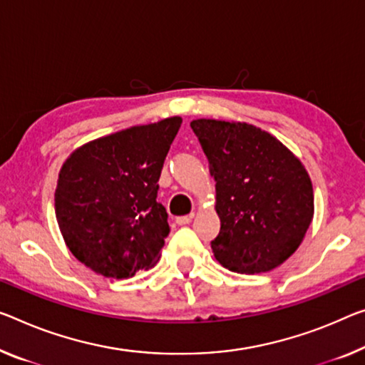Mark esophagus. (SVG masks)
<instances>
[{
  "instance_id": "esophagus-1",
  "label": "esophagus",
  "mask_w": 365,
  "mask_h": 365,
  "mask_svg": "<svg viewBox=\"0 0 365 365\" xmlns=\"http://www.w3.org/2000/svg\"><path fill=\"white\" fill-rule=\"evenodd\" d=\"M190 220H192V215H181L176 218V223L178 225H189Z\"/></svg>"
}]
</instances>
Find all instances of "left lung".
Wrapping results in <instances>:
<instances>
[{"label": "left lung", "instance_id": "left-lung-1", "mask_svg": "<svg viewBox=\"0 0 365 365\" xmlns=\"http://www.w3.org/2000/svg\"><path fill=\"white\" fill-rule=\"evenodd\" d=\"M190 127L215 179V259L240 274L272 271L295 253L312 223L305 166L276 137L246 122L197 119Z\"/></svg>", "mask_w": 365, "mask_h": 365}]
</instances>
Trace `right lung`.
I'll return each mask as SVG.
<instances>
[{
    "label": "right lung",
    "instance_id": "obj_1",
    "mask_svg": "<svg viewBox=\"0 0 365 365\" xmlns=\"http://www.w3.org/2000/svg\"><path fill=\"white\" fill-rule=\"evenodd\" d=\"M181 117L93 140L61 166L55 215L71 255L104 277L128 279L161 257L170 233L158 179Z\"/></svg>",
    "mask_w": 365,
    "mask_h": 365
}]
</instances>
